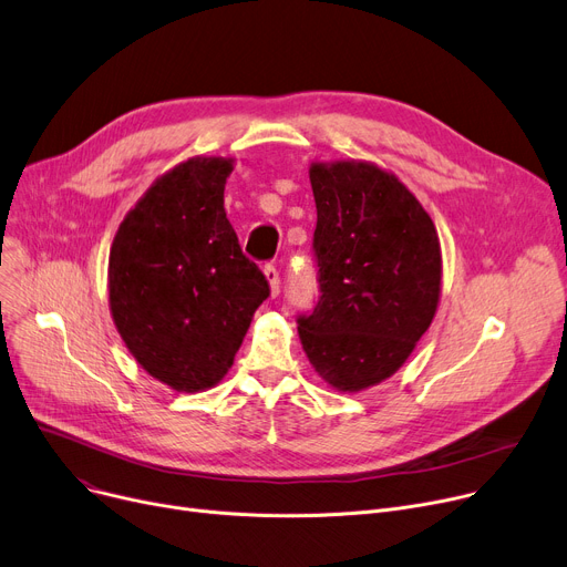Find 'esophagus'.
<instances>
[{
  "instance_id": "obj_1",
  "label": "esophagus",
  "mask_w": 567,
  "mask_h": 567,
  "mask_svg": "<svg viewBox=\"0 0 567 567\" xmlns=\"http://www.w3.org/2000/svg\"><path fill=\"white\" fill-rule=\"evenodd\" d=\"M264 274H267V280L271 285V296H278L280 293V274H278V269L274 267V264H267V267H264Z\"/></svg>"
}]
</instances>
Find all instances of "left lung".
Returning a JSON list of instances; mask_svg holds the SVG:
<instances>
[{
	"label": "left lung",
	"instance_id": "left-lung-1",
	"mask_svg": "<svg viewBox=\"0 0 567 567\" xmlns=\"http://www.w3.org/2000/svg\"><path fill=\"white\" fill-rule=\"evenodd\" d=\"M319 300L298 334L342 392L381 383L429 330L442 280L435 225L390 173L364 162L312 164Z\"/></svg>",
	"mask_w": 567,
	"mask_h": 567
}]
</instances>
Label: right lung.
<instances>
[{"label":"right lung","mask_w":567,"mask_h":567,"mask_svg":"<svg viewBox=\"0 0 567 567\" xmlns=\"http://www.w3.org/2000/svg\"><path fill=\"white\" fill-rule=\"evenodd\" d=\"M233 159L194 157L162 175L109 252V306L138 364L179 392L216 385L235 362L269 280L225 216Z\"/></svg>","instance_id":"right-lung-1"}]
</instances>
